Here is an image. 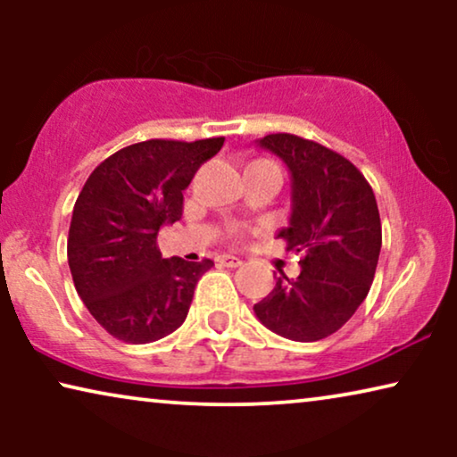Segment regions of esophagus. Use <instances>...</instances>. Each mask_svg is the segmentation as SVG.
I'll list each match as a JSON object with an SVG mask.
<instances>
[{
  "instance_id": "esophagus-1",
  "label": "esophagus",
  "mask_w": 457,
  "mask_h": 457,
  "mask_svg": "<svg viewBox=\"0 0 457 457\" xmlns=\"http://www.w3.org/2000/svg\"><path fill=\"white\" fill-rule=\"evenodd\" d=\"M218 264L227 266V268H237L243 264V260L237 258V255H218Z\"/></svg>"
}]
</instances>
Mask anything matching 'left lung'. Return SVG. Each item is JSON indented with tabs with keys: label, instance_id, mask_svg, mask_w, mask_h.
Segmentation results:
<instances>
[{
	"label": "left lung",
	"instance_id": "1",
	"mask_svg": "<svg viewBox=\"0 0 457 457\" xmlns=\"http://www.w3.org/2000/svg\"><path fill=\"white\" fill-rule=\"evenodd\" d=\"M260 145L291 170L293 214L278 239L302 255V272L293 280L280 272L253 312L285 339H327L370 291L383 243L377 197L352 162L320 143L272 133Z\"/></svg>",
	"mask_w": 457,
	"mask_h": 457
}]
</instances>
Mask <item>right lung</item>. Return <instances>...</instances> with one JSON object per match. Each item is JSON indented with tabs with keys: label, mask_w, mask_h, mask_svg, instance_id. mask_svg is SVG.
<instances>
[{
	"label": "right lung",
	"mask_w": 457,
	"mask_h": 457,
	"mask_svg": "<svg viewBox=\"0 0 457 457\" xmlns=\"http://www.w3.org/2000/svg\"><path fill=\"white\" fill-rule=\"evenodd\" d=\"M224 137L147 139L89 174L68 230V266L91 316L118 341H158L185 322L212 260H164L158 230L183 216V191Z\"/></svg>",
	"instance_id": "add662e5"
}]
</instances>
